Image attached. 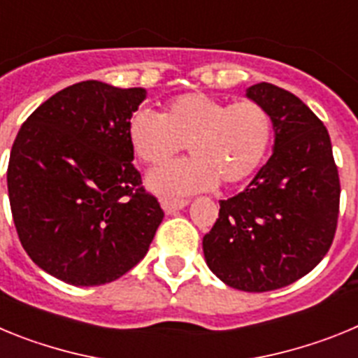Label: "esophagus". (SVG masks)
Segmentation results:
<instances>
[{"instance_id":"1","label":"esophagus","mask_w":358,"mask_h":358,"mask_svg":"<svg viewBox=\"0 0 358 358\" xmlns=\"http://www.w3.org/2000/svg\"><path fill=\"white\" fill-rule=\"evenodd\" d=\"M188 204V199H173V197H161V206L166 213H173L177 210H182V208Z\"/></svg>"}]
</instances>
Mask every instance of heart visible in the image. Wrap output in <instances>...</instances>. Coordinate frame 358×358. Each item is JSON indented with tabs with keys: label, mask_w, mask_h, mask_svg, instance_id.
<instances>
[{
	"label": "heart",
	"mask_w": 358,
	"mask_h": 358,
	"mask_svg": "<svg viewBox=\"0 0 358 358\" xmlns=\"http://www.w3.org/2000/svg\"><path fill=\"white\" fill-rule=\"evenodd\" d=\"M273 116L264 103L245 98L226 102L206 93H182L163 113L138 109L127 122L132 152L143 163L163 164L188 145L189 159L152 172L148 185L166 194H188L245 181L273 143Z\"/></svg>",
	"instance_id": "1"
}]
</instances>
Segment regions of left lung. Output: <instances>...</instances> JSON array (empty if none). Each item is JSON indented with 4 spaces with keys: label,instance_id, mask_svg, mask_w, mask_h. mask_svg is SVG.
I'll use <instances>...</instances> for the list:
<instances>
[{
    "label": "left lung",
    "instance_id": "8db88e82",
    "mask_svg": "<svg viewBox=\"0 0 358 358\" xmlns=\"http://www.w3.org/2000/svg\"><path fill=\"white\" fill-rule=\"evenodd\" d=\"M248 96L273 116L274 152L248 188L220 201L202 249L226 285L268 292L308 274L331 248L341 182L327 127L296 94L260 82Z\"/></svg>",
    "mask_w": 358,
    "mask_h": 358
}]
</instances>
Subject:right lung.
Listing matches in <instances>:
<instances>
[{
	"instance_id": "add662e5",
	"label": "right lung",
	"mask_w": 358,
	"mask_h": 358,
	"mask_svg": "<svg viewBox=\"0 0 358 358\" xmlns=\"http://www.w3.org/2000/svg\"><path fill=\"white\" fill-rule=\"evenodd\" d=\"M143 100V87L78 82L41 103L15 136L6 185L19 242L66 283L118 280L143 260L163 220L127 138Z\"/></svg>"
}]
</instances>
